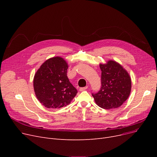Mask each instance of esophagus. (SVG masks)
Masks as SVG:
<instances>
[{"label":"esophagus","mask_w":157,"mask_h":157,"mask_svg":"<svg viewBox=\"0 0 157 157\" xmlns=\"http://www.w3.org/2000/svg\"><path fill=\"white\" fill-rule=\"evenodd\" d=\"M88 88V86H86L85 87H83V88H79V90L81 92H82V91H84V90H86Z\"/></svg>","instance_id":"obj_1"}]
</instances>
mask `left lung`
Returning a JSON list of instances; mask_svg holds the SVG:
<instances>
[{
  "instance_id": "1",
  "label": "left lung",
  "mask_w": 157,
  "mask_h": 157,
  "mask_svg": "<svg viewBox=\"0 0 157 157\" xmlns=\"http://www.w3.org/2000/svg\"><path fill=\"white\" fill-rule=\"evenodd\" d=\"M100 91L92 94L97 105L105 109L118 108L127 101L131 92L132 82L128 72L117 62L109 60L100 63Z\"/></svg>"
}]
</instances>
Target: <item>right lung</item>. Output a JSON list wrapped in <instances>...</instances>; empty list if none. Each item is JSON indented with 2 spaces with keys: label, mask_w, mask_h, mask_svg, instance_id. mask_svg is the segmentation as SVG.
<instances>
[{
  "label": "right lung",
  "mask_w": 157,
  "mask_h": 157,
  "mask_svg": "<svg viewBox=\"0 0 157 157\" xmlns=\"http://www.w3.org/2000/svg\"><path fill=\"white\" fill-rule=\"evenodd\" d=\"M68 63L60 56L46 60L36 72L33 83L38 101L47 108L59 109L72 101L78 93L70 83Z\"/></svg>",
  "instance_id": "1"
}]
</instances>
